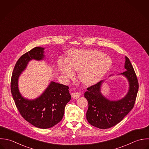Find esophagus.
I'll use <instances>...</instances> for the list:
<instances>
[{"instance_id": "1", "label": "esophagus", "mask_w": 149, "mask_h": 149, "mask_svg": "<svg viewBox=\"0 0 149 149\" xmlns=\"http://www.w3.org/2000/svg\"><path fill=\"white\" fill-rule=\"evenodd\" d=\"M72 97L74 99H77L78 98H79L80 94L79 93H77V92H74V93H72Z\"/></svg>"}]
</instances>
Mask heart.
<instances>
[{"mask_svg":"<svg viewBox=\"0 0 149 149\" xmlns=\"http://www.w3.org/2000/svg\"><path fill=\"white\" fill-rule=\"evenodd\" d=\"M111 64L110 57L99 51L72 50L68 52L66 60L59 61L58 66L65 78L72 76L73 70H78L81 82L86 86H92L103 77Z\"/></svg>","mask_w":149,"mask_h":149,"instance_id":"b5f03b06","label":"heart"}]
</instances>
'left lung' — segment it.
<instances>
[{
  "label": "left lung",
  "mask_w": 149,
  "mask_h": 149,
  "mask_svg": "<svg viewBox=\"0 0 149 149\" xmlns=\"http://www.w3.org/2000/svg\"><path fill=\"white\" fill-rule=\"evenodd\" d=\"M125 71L117 74L124 76L128 83V90L124 97L111 100L102 93V84L106 79L88 88L84 93L88 102L87 120L91 125L100 129H107L119 123L134 106L139 88L138 81L129 58L125 56Z\"/></svg>",
  "instance_id": "1"
}]
</instances>
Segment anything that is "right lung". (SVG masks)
Returning <instances> with one entry per match:
<instances>
[{
    "mask_svg": "<svg viewBox=\"0 0 149 149\" xmlns=\"http://www.w3.org/2000/svg\"><path fill=\"white\" fill-rule=\"evenodd\" d=\"M45 50L36 47L22 55L15 63L11 80V92L20 114L28 123L42 129L51 128L62 120L65 107L71 99L68 86L52 81L36 98L28 99L21 94L18 87L21 74L31 61L45 59Z\"/></svg>",
    "mask_w": 149,
    "mask_h": 149,
    "instance_id": "add662e5",
    "label": "right lung"
}]
</instances>
